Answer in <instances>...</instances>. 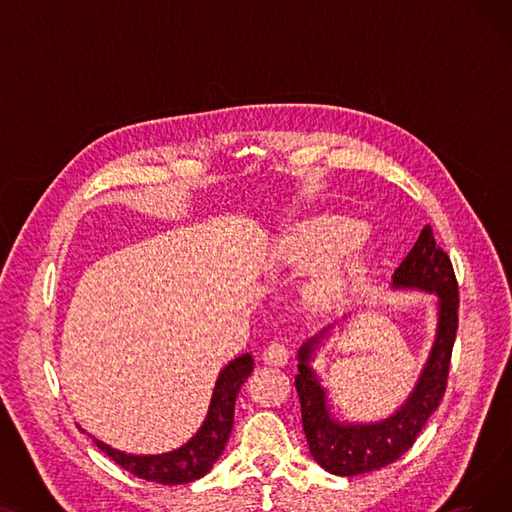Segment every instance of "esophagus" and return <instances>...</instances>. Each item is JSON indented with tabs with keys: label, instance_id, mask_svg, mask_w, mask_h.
<instances>
[{
	"label": "esophagus",
	"instance_id": "obj_1",
	"mask_svg": "<svg viewBox=\"0 0 512 512\" xmlns=\"http://www.w3.org/2000/svg\"><path fill=\"white\" fill-rule=\"evenodd\" d=\"M261 359H263V363H265V365L282 367V365H286V361H288V348H286V344H284V342L276 340V342H272L270 346L265 348L263 355H261Z\"/></svg>",
	"mask_w": 512,
	"mask_h": 512
}]
</instances>
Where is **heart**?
Masks as SVG:
<instances>
[{
  "label": "heart",
  "mask_w": 512,
  "mask_h": 512,
  "mask_svg": "<svg viewBox=\"0 0 512 512\" xmlns=\"http://www.w3.org/2000/svg\"><path fill=\"white\" fill-rule=\"evenodd\" d=\"M363 232L361 224L355 222H319L307 226L280 240L278 253L284 259L303 265H317L330 257L342 242L351 240ZM344 272L340 265H324L309 282V297L317 305H332L344 292Z\"/></svg>",
  "instance_id": "obj_1"
}]
</instances>
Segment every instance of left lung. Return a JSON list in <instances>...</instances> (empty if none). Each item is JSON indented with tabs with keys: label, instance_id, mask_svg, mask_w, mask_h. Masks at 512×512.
I'll use <instances>...</instances> for the list:
<instances>
[{
	"label": "left lung",
	"instance_id": "left-lung-1",
	"mask_svg": "<svg viewBox=\"0 0 512 512\" xmlns=\"http://www.w3.org/2000/svg\"><path fill=\"white\" fill-rule=\"evenodd\" d=\"M392 288L436 294L438 326L415 388L390 417L375 423H346L332 417L328 392L313 371L311 359L317 344L336 328L338 321L309 338L297 355L299 373L294 386L301 400L303 429L311 456L319 467L340 477L369 473L398 461L413 446L446 392L452 346L459 328V284L450 257L434 238L432 226L421 230L409 255L396 267Z\"/></svg>",
	"mask_w": 512,
	"mask_h": 512
}]
</instances>
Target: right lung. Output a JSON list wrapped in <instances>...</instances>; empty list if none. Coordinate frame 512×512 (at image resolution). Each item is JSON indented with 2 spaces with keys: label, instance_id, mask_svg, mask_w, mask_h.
I'll return each instance as SVG.
<instances>
[{
  "label": "right lung",
  "instance_id": "obj_1",
  "mask_svg": "<svg viewBox=\"0 0 512 512\" xmlns=\"http://www.w3.org/2000/svg\"><path fill=\"white\" fill-rule=\"evenodd\" d=\"M253 365H255L253 357L245 353L236 357L234 361H230L220 371L211 394L207 417L199 427V432L186 444H182L172 452L147 454V456L126 454L122 450L103 444L93 436L91 438L97 444V448L110 456L114 463H118L122 469L141 479L164 483V486H178V483L195 481L205 473H209L213 463L218 461L220 454L224 452L232 432V423H234L236 394L251 375Z\"/></svg>",
  "mask_w": 512,
  "mask_h": 512
}]
</instances>
